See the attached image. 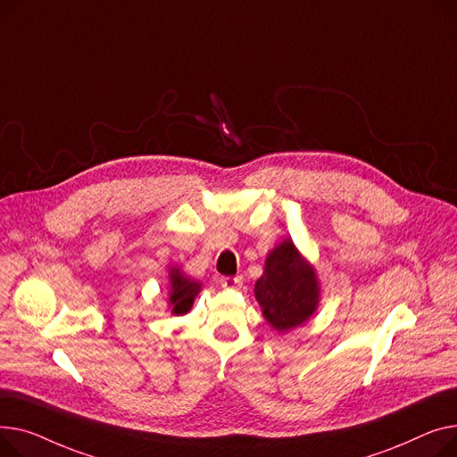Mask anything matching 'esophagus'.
Here are the masks:
<instances>
[{"mask_svg": "<svg viewBox=\"0 0 457 457\" xmlns=\"http://www.w3.org/2000/svg\"><path fill=\"white\" fill-rule=\"evenodd\" d=\"M220 282H221L223 287L232 289V287H239L241 284H244V278H241V277H221Z\"/></svg>", "mask_w": 457, "mask_h": 457, "instance_id": "esophagus-1", "label": "esophagus"}]
</instances>
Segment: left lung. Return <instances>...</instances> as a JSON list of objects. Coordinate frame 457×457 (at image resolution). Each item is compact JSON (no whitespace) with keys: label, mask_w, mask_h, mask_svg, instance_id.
I'll return each mask as SVG.
<instances>
[{"label":"left lung","mask_w":457,"mask_h":457,"mask_svg":"<svg viewBox=\"0 0 457 457\" xmlns=\"http://www.w3.org/2000/svg\"><path fill=\"white\" fill-rule=\"evenodd\" d=\"M254 297L267 323L284 334L308 320L319 306V280L313 267L286 237L265 258Z\"/></svg>","instance_id":"obj_1"}]
</instances>
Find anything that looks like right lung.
<instances>
[{"label": "right lung", "instance_id": "1", "mask_svg": "<svg viewBox=\"0 0 457 457\" xmlns=\"http://www.w3.org/2000/svg\"><path fill=\"white\" fill-rule=\"evenodd\" d=\"M201 291V284L184 277L180 270L171 267L170 270V308L175 315H184L190 312L197 293Z\"/></svg>", "mask_w": 457, "mask_h": 457}]
</instances>
